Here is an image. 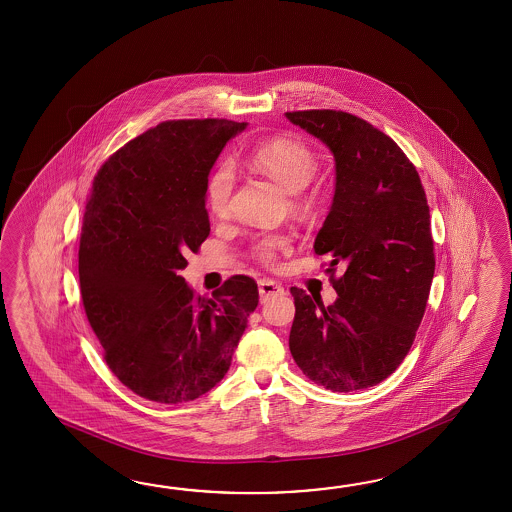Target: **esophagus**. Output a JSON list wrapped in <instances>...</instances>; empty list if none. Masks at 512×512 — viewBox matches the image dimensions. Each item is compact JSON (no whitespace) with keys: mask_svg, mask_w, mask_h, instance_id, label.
<instances>
[{"mask_svg":"<svg viewBox=\"0 0 512 512\" xmlns=\"http://www.w3.org/2000/svg\"><path fill=\"white\" fill-rule=\"evenodd\" d=\"M258 289H260L261 302H267L269 298L285 294V289H283L282 283L274 282V280H269V278H263V280H260V282H258Z\"/></svg>","mask_w":512,"mask_h":512,"instance_id":"esophagus-1","label":"esophagus"}]
</instances>
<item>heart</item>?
Instances as JSON below:
<instances>
[{"mask_svg": "<svg viewBox=\"0 0 512 512\" xmlns=\"http://www.w3.org/2000/svg\"><path fill=\"white\" fill-rule=\"evenodd\" d=\"M251 163L254 168L269 175L272 181H276L287 192H293L294 207H309L315 201V194H304L302 190L315 175L318 166L315 153L311 152L304 142L294 139H274L265 142L252 152ZM234 185L236 175L229 163L219 164L216 172L208 179V207L218 218H225L230 212ZM282 247V238H265L258 245V256L261 260L271 261Z\"/></svg>", "mask_w": 512, "mask_h": 512, "instance_id": "obj_1", "label": "heart"}]
</instances>
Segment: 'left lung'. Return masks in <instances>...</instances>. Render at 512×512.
<instances>
[{
	"label": "left lung",
	"mask_w": 512,
	"mask_h": 512,
	"mask_svg": "<svg viewBox=\"0 0 512 512\" xmlns=\"http://www.w3.org/2000/svg\"><path fill=\"white\" fill-rule=\"evenodd\" d=\"M285 117L335 157V194L318 256L327 254L337 300L324 305L291 287L289 349L305 377L331 392L375 386L414 344L434 278V241L425 188L403 150L370 122L333 109Z\"/></svg>",
	"instance_id": "1"
}]
</instances>
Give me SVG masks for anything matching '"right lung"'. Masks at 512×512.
I'll use <instances>...</instances> for the list:
<instances>
[{"instance_id": "add662e5", "label": "right lung", "mask_w": 512, "mask_h": 512, "mask_svg": "<svg viewBox=\"0 0 512 512\" xmlns=\"http://www.w3.org/2000/svg\"><path fill=\"white\" fill-rule=\"evenodd\" d=\"M247 122L168 120L113 153L93 181L78 276L109 370L155 403L194 401L229 371L258 285L232 276L212 298L181 276L210 234L208 175Z\"/></svg>"}]
</instances>
